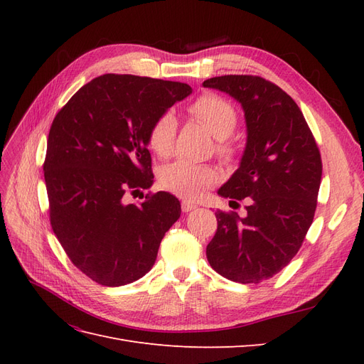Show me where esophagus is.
<instances>
[{"label": "esophagus", "mask_w": 364, "mask_h": 364, "mask_svg": "<svg viewBox=\"0 0 364 364\" xmlns=\"http://www.w3.org/2000/svg\"><path fill=\"white\" fill-rule=\"evenodd\" d=\"M196 208H197V205L194 202H191V200H182V211L183 213H190V211H193V209H196Z\"/></svg>", "instance_id": "1"}]
</instances>
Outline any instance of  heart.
<instances>
[{
    "mask_svg": "<svg viewBox=\"0 0 364 364\" xmlns=\"http://www.w3.org/2000/svg\"><path fill=\"white\" fill-rule=\"evenodd\" d=\"M188 112L217 139H225L232 134L238 115L235 107L223 97L215 94H203L188 106ZM178 130V121L171 112H165L156 118L149 132V146L159 156H167L173 149V142ZM218 155L225 161H232L237 156V147L230 142L222 141L217 146ZM217 179L215 170L209 165H197L185 161L173 162L159 174L162 188L173 194L194 199L206 186Z\"/></svg>",
    "mask_w": 364,
    "mask_h": 364,
    "instance_id": "1",
    "label": "heart"
}]
</instances>
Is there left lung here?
<instances>
[{"label":"left lung","instance_id":"obj_1","mask_svg":"<svg viewBox=\"0 0 364 364\" xmlns=\"http://www.w3.org/2000/svg\"><path fill=\"white\" fill-rule=\"evenodd\" d=\"M203 86L229 94L245 111L246 149L218 194L249 202L246 217L215 213L217 232L206 258L230 281L258 284L281 272L302 246L317 206L321 151L299 106L274 83L222 75Z\"/></svg>","mask_w":364,"mask_h":364}]
</instances>
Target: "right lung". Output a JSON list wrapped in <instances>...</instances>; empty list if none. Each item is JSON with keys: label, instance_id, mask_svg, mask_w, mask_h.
<instances>
[{"label": "right lung", "instance_id": "1", "mask_svg": "<svg viewBox=\"0 0 364 364\" xmlns=\"http://www.w3.org/2000/svg\"><path fill=\"white\" fill-rule=\"evenodd\" d=\"M191 86L130 74H105L58 112L43 162L50 222L74 266L118 287L153 267L181 203L159 191L139 205L124 194L153 183L149 132Z\"/></svg>", "mask_w": 364, "mask_h": 364}]
</instances>
